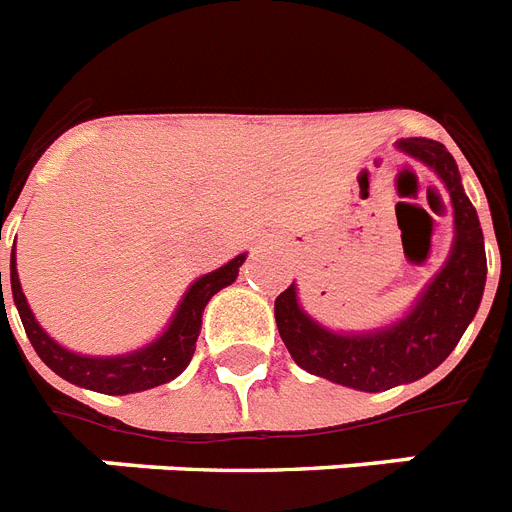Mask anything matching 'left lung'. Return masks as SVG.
Wrapping results in <instances>:
<instances>
[{
    "label": "left lung",
    "mask_w": 512,
    "mask_h": 512,
    "mask_svg": "<svg viewBox=\"0 0 512 512\" xmlns=\"http://www.w3.org/2000/svg\"><path fill=\"white\" fill-rule=\"evenodd\" d=\"M394 147L442 181L452 202L450 255L405 315L371 331H334L299 305L297 284L276 297V326L299 368L357 392H386L429 376L458 347L476 318L486 284L484 231L465 194L455 157L434 139H400Z\"/></svg>",
    "instance_id": "left-lung-1"
}]
</instances>
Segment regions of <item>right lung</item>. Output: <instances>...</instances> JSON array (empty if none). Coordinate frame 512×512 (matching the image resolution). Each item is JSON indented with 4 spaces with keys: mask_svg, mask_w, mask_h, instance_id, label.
Instances as JSON below:
<instances>
[{
    "mask_svg": "<svg viewBox=\"0 0 512 512\" xmlns=\"http://www.w3.org/2000/svg\"><path fill=\"white\" fill-rule=\"evenodd\" d=\"M244 260H247V252L236 255L234 260H228L226 265L210 270L205 276H199L186 289V294L178 302L176 313L170 315L168 326L162 328V334L149 344H144V347H139V350L123 352V355H81V352H73L68 347H62L60 342H54L52 336L41 328V323L36 321L31 307H28V299L18 278L15 247H12L10 255V286L12 299H15V307H18L20 321H23L33 350L57 376L99 394H134L152 389V386L168 384V381L184 373L191 355L197 350V336L199 328H202V313H205L207 302L220 289L234 284Z\"/></svg>",
    "mask_w": 512,
    "mask_h": 512,
    "instance_id": "add662e5",
    "label": "right lung"
}]
</instances>
